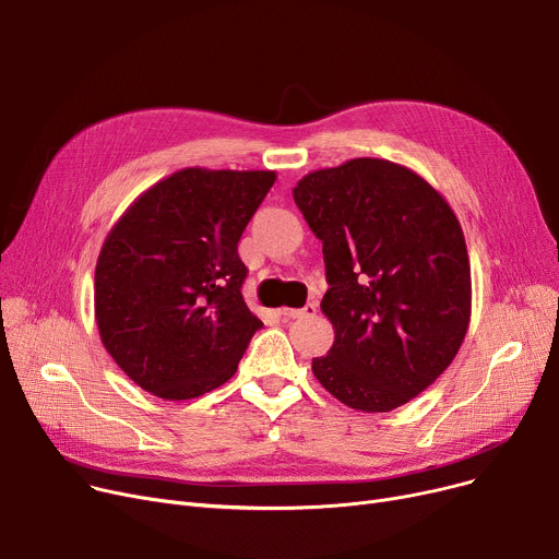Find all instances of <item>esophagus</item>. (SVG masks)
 <instances>
[{"mask_svg": "<svg viewBox=\"0 0 559 559\" xmlns=\"http://www.w3.org/2000/svg\"><path fill=\"white\" fill-rule=\"evenodd\" d=\"M278 314L285 319V321H292V319H304V317H314L317 314V304H308L306 308H281Z\"/></svg>", "mask_w": 559, "mask_h": 559, "instance_id": "esophagus-1", "label": "esophagus"}]
</instances>
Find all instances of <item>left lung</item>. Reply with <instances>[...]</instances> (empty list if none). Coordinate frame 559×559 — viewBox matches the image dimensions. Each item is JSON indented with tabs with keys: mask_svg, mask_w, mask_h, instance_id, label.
Here are the masks:
<instances>
[{
	"mask_svg": "<svg viewBox=\"0 0 559 559\" xmlns=\"http://www.w3.org/2000/svg\"><path fill=\"white\" fill-rule=\"evenodd\" d=\"M324 245L335 329L312 373L360 413H390L453 362L472 319V267L447 199L413 169L354 158L292 190Z\"/></svg>",
	"mask_w": 559,
	"mask_h": 559,
	"instance_id": "left-lung-1",
	"label": "left lung"
}]
</instances>
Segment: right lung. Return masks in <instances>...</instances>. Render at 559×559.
I'll return each mask as SVG.
<instances>
[{
	"label": "right lung",
	"mask_w": 559,
	"mask_h": 559,
	"mask_svg": "<svg viewBox=\"0 0 559 559\" xmlns=\"http://www.w3.org/2000/svg\"><path fill=\"white\" fill-rule=\"evenodd\" d=\"M274 181L270 169L186 167L142 192L106 235L97 329L142 390L197 399L238 369L262 326L242 299L238 242Z\"/></svg>",
	"instance_id": "1"
}]
</instances>
